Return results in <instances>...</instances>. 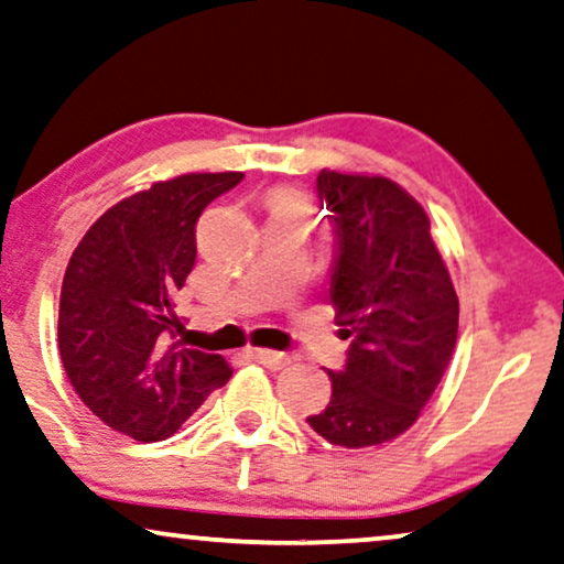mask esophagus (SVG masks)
I'll return each mask as SVG.
<instances>
[{
	"mask_svg": "<svg viewBox=\"0 0 564 564\" xmlns=\"http://www.w3.org/2000/svg\"><path fill=\"white\" fill-rule=\"evenodd\" d=\"M247 354L254 358V361H259L262 366H267V369L272 371H280L284 369V366L292 364V356L290 354H282V350H269V348H249Z\"/></svg>",
	"mask_w": 564,
	"mask_h": 564,
	"instance_id": "esophagus-1",
	"label": "esophagus"
}]
</instances>
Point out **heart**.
<instances>
[{
  "mask_svg": "<svg viewBox=\"0 0 564 564\" xmlns=\"http://www.w3.org/2000/svg\"><path fill=\"white\" fill-rule=\"evenodd\" d=\"M269 210H297V214H307L310 200L305 193L290 191V187H280V191L269 193Z\"/></svg>",
  "mask_w": 564,
  "mask_h": 564,
  "instance_id": "b5f03b06",
  "label": "heart"
}]
</instances>
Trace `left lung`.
Segmentation results:
<instances>
[{
  "instance_id": "8db88e82",
  "label": "left lung",
  "mask_w": 564,
  "mask_h": 564,
  "mask_svg": "<svg viewBox=\"0 0 564 564\" xmlns=\"http://www.w3.org/2000/svg\"><path fill=\"white\" fill-rule=\"evenodd\" d=\"M336 257L330 302L346 366L328 371L333 394L307 424L330 445L364 451L417 422L458 340V295L430 236V218L404 187L381 175L321 170Z\"/></svg>"
}]
</instances>
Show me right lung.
Instances as JSON below:
<instances>
[{"label": "right lung", "instance_id": "add662e5", "mask_svg": "<svg viewBox=\"0 0 564 564\" xmlns=\"http://www.w3.org/2000/svg\"><path fill=\"white\" fill-rule=\"evenodd\" d=\"M243 173H191L119 200L88 228L63 276L58 350L88 410L160 443L231 379L224 356L181 348L175 297L195 264V224Z\"/></svg>", "mask_w": 564, "mask_h": 564}]
</instances>
